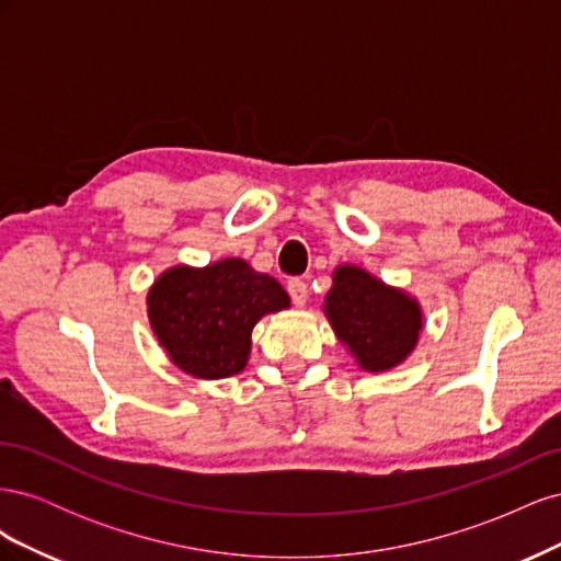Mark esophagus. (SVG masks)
Wrapping results in <instances>:
<instances>
[{
	"label": "esophagus",
	"instance_id": "obj_1",
	"mask_svg": "<svg viewBox=\"0 0 561 561\" xmlns=\"http://www.w3.org/2000/svg\"><path fill=\"white\" fill-rule=\"evenodd\" d=\"M287 293H290L295 307H304L309 299V285L301 278H293V280H287Z\"/></svg>",
	"mask_w": 561,
	"mask_h": 561
}]
</instances>
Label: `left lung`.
Segmentation results:
<instances>
[{
    "mask_svg": "<svg viewBox=\"0 0 561 561\" xmlns=\"http://www.w3.org/2000/svg\"><path fill=\"white\" fill-rule=\"evenodd\" d=\"M322 309L339 342L365 371H386L407 360L423 328L414 297L353 264L334 268Z\"/></svg>",
    "mask_w": 561,
    "mask_h": 561,
    "instance_id": "1",
    "label": "left lung"
}]
</instances>
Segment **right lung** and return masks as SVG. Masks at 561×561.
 Masks as SVG:
<instances>
[{
  "instance_id": "obj_1",
  "label": "right lung",
  "mask_w": 561,
  "mask_h": 561,
  "mask_svg": "<svg viewBox=\"0 0 561 561\" xmlns=\"http://www.w3.org/2000/svg\"><path fill=\"white\" fill-rule=\"evenodd\" d=\"M290 307L283 285L227 257L203 268L178 264L149 287L147 316L168 358L184 375L225 379L243 371L257 320Z\"/></svg>"
}]
</instances>
